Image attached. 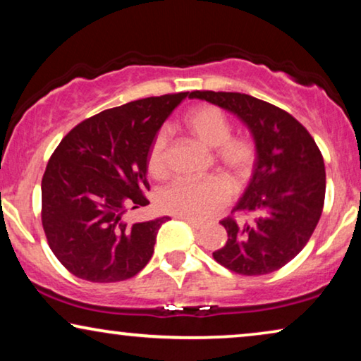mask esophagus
Masks as SVG:
<instances>
[{"mask_svg":"<svg viewBox=\"0 0 361 361\" xmlns=\"http://www.w3.org/2000/svg\"><path fill=\"white\" fill-rule=\"evenodd\" d=\"M177 219H179V220H184L187 225H190V226H192V228H195V230H200V228H202V226H204V225H202V224H199V221L189 220V219H185V216H177Z\"/></svg>","mask_w":361,"mask_h":361,"instance_id":"esophagus-1","label":"esophagus"}]
</instances>
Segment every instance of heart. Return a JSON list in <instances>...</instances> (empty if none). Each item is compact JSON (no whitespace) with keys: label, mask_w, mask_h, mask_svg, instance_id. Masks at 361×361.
<instances>
[{"label":"heart","mask_w":361,"mask_h":361,"mask_svg":"<svg viewBox=\"0 0 361 361\" xmlns=\"http://www.w3.org/2000/svg\"><path fill=\"white\" fill-rule=\"evenodd\" d=\"M184 125L202 145L215 149V162L233 180L250 174L256 159L253 141L243 136H231L230 120L225 113L212 105L192 108L184 118ZM169 151L167 135L159 131L147 152V171L156 179L169 176ZM230 200L228 185L219 177L202 180L179 179L159 194L161 210L194 221H205L225 209Z\"/></svg>","instance_id":"heart-1"}]
</instances>
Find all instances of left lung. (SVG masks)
Returning a JSON list of instances; mask_svg holds the SVG:
<instances>
[{
    "instance_id": "obj_1",
    "label": "left lung",
    "mask_w": 361,
    "mask_h": 361,
    "mask_svg": "<svg viewBox=\"0 0 361 361\" xmlns=\"http://www.w3.org/2000/svg\"><path fill=\"white\" fill-rule=\"evenodd\" d=\"M189 97L235 113L256 145L253 176L231 210L253 219L220 221L228 240L214 253L215 261L243 276L278 271L302 251L322 215V152L293 115L268 102L238 92L195 90Z\"/></svg>"
}]
</instances>
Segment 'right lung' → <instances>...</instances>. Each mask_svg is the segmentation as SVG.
<instances>
[{
  "label": "right lung",
  "mask_w": 361,
  "mask_h": 361,
  "mask_svg": "<svg viewBox=\"0 0 361 361\" xmlns=\"http://www.w3.org/2000/svg\"><path fill=\"white\" fill-rule=\"evenodd\" d=\"M189 92L141 98L87 118L67 133L42 177V226L56 258L77 278L116 283L154 253L169 216L128 225V207L149 204L147 152Z\"/></svg>",
  "instance_id": "obj_1"
}]
</instances>
